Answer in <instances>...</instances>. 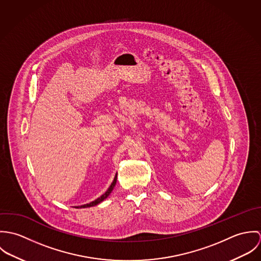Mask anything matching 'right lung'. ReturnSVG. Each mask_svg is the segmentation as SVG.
Masks as SVG:
<instances>
[{
    "instance_id": "1",
    "label": "right lung",
    "mask_w": 261,
    "mask_h": 261,
    "mask_svg": "<svg viewBox=\"0 0 261 261\" xmlns=\"http://www.w3.org/2000/svg\"><path fill=\"white\" fill-rule=\"evenodd\" d=\"M116 178H117V175H115V177H114V179H113V182H112L111 187L108 189V191H107L103 195H101L99 198H97L96 200H94L93 202H91V203H89V204H85V205H82V206H79V207H76V208H87V207H92V206H95V205L99 204L100 202H102V201H103L105 199H107V198H108V196L112 193L113 188H114L115 184H116Z\"/></svg>"
}]
</instances>
